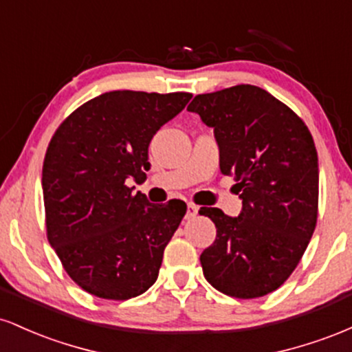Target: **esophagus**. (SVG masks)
I'll return each mask as SVG.
<instances>
[{"label": "esophagus", "mask_w": 352, "mask_h": 352, "mask_svg": "<svg viewBox=\"0 0 352 352\" xmlns=\"http://www.w3.org/2000/svg\"><path fill=\"white\" fill-rule=\"evenodd\" d=\"M197 215H199V207H197V205H193V204H188L187 205V215H185V217H187L190 220V218H195Z\"/></svg>", "instance_id": "34e87169"}]
</instances>
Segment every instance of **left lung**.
I'll use <instances>...</instances> for the list:
<instances>
[{
  "mask_svg": "<svg viewBox=\"0 0 352 352\" xmlns=\"http://www.w3.org/2000/svg\"><path fill=\"white\" fill-rule=\"evenodd\" d=\"M187 111L213 129L220 170L235 177L241 199L238 217L200 208L217 227L200 254L205 278L228 296H265L288 280L316 227L313 137L292 109L250 84L195 96Z\"/></svg>",
  "mask_w": 352,
  "mask_h": 352,
  "instance_id": "8db88e82",
  "label": "left lung"
}]
</instances>
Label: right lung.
<instances>
[{
	"instance_id": "right-lung-1",
	"label": "right lung",
	"mask_w": 352,
	"mask_h": 352,
	"mask_svg": "<svg viewBox=\"0 0 352 352\" xmlns=\"http://www.w3.org/2000/svg\"><path fill=\"white\" fill-rule=\"evenodd\" d=\"M192 94L112 91L59 125L43 165L47 240L67 274L104 300H129L159 276L164 250L187 212L129 187L145 180L148 144Z\"/></svg>"
}]
</instances>
